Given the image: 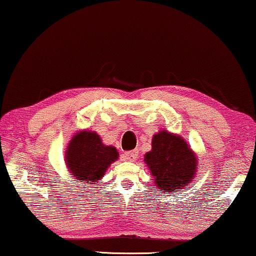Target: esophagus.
Instances as JSON below:
<instances>
[{
    "label": "esophagus",
    "mask_w": 256,
    "mask_h": 256,
    "mask_svg": "<svg viewBox=\"0 0 256 256\" xmlns=\"http://www.w3.org/2000/svg\"><path fill=\"white\" fill-rule=\"evenodd\" d=\"M138 150H132V152H128L124 154V160L125 161H128V162H133L136 161V158H138Z\"/></svg>",
    "instance_id": "esophagus-1"
}]
</instances>
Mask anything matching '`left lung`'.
Returning <instances> with one entry per match:
<instances>
[{
  "mask_svg": "<svg viewBox=\"0 0 256 256\" xmlns=\"http://www.w3.org/2000/svg\"><path fill=\"white\" fill-rule=\"evenodd\" d=\"M155 186L164 193L188 188L198 171V156L182 136L161 130L152 136V150L144 154Z\"/></svg>",
  "mask_w": 256,
  "mask_h": 256,
  "instance_id": "1",
  "label": "left lung"
}]
</instances>
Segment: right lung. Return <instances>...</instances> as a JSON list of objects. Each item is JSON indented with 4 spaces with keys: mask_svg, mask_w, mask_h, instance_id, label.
Returning a JSON list of instances; mask_svg holds the SVG:
<instances>
[{
    "mask_svg": "<svg viewBox=\"0 0 256 256\" xmlns=\"http://www.w3.org/2000/svg\"><path fill=\"white\" fill-rule=\"evenodd\" d=\"M118 158L116 147L104 144L96 132L82 130L68 141L64 161L76 182L93 185L101 180Z\"/></svg>",
    "mask_w": 256,
    "mask_h": 256,
    "instance_id": "right-lung-1",
    "label": "right lung"
}]
</instances>
